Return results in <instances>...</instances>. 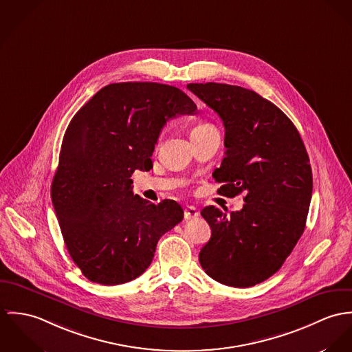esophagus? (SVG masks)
<instances>
[{"label": "esophagus", "mask_w": 352, "mask_h": 352, "mask_svg": "<svg viewBox=\"0 0 352 352\" xmlns=\"http://www.w3.org/2000/svg\"><path fill=\"white\" fill-rule=\"evenodd\" d=\"M184 217L185 220H195V217H198V210L195 206H188L184 210Z\"/></svg>", "instance_id": "obj_1"}]
</instances>
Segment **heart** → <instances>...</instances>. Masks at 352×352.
<instances>
[{
  "label": "heart",
  "mask_w": 352,
  "mask_h": 352,
  "mask_svg": "<svg viewBox=\"0 0 352 352\" xmlns=\"http://www.w3.org/2000/svg\"><path fill=\"white\" fill-rule=\"evenodd\" d=\"M208 128H213V125H210V124H208V122H199V124H197L195 128L192 129V133L204 131V129H208Z\"/></svg>",
  "instance_id": "heart-1"
}]
</instances>
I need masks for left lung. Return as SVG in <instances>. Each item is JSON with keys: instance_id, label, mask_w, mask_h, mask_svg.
<instances>
[{"instance_id": "left-lung-1", "label": "left lung", "mask_w": 352, "mask_h": 352, "mask_svg": "<svg viewBox=\"0 0 352 352\" xmlns=\"http://www.w3.org/2000/svg\"><path fill=\"white\" fill-rule=\"evenodd\" d=\"M188 89L223 120L227 148L212 174L217 193H244L241 210L206 206L212 230L199 263L214 280L250 287L276 273L305 230L312 168L304 142L279 108L258 93L227 83H189Z\"/></svg>"}]
</instances>
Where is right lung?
<instances>
[{
  "instance_id": "1",
  "label": "right lung",
  "mask_w": 352,
  "mask_h": 352,
  "mask_svg": "<svg viewBox=\"0 0 352 352\" xmlns=\"http://www.w3.org/2000/svg\"><path fill=\"white\" fill-rule=\"evenodd\" d=\"M195 102L157 82L111 83L70 121L51 185L66 248L91 282L120 285L144 273L157 240L184 219L173 199L157 205L132 193L135 170H151L162 128Z\"/></svg>"
}]
</instances>
